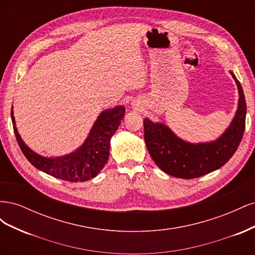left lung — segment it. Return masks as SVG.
Wrapping results in <instances>:
<instances>
[{"mask_svg":"<svg viewBox=\"0 0 255 255\" xmlns=\"http://www.w3.org/2000/svg\"><path fill=\"white\" fill-rule=\"evenodd\" d=\"M238 88V106L230 127L211 142L190 143L177 137L166 125L143 119L144 141L152 159L164 172L180 179H195L217 170L233 156L245 132L247 105L244 90L233 72Z\"/></svg>","mask_w":255,"mask_h":255,"instance_id":"obj_1","label":"left lung"}]
</instances>
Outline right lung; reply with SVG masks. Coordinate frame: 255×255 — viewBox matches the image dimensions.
Wrapping results in <instances>:
<instances>
[{
  "label": "right lung",
  "instance_id": "1",
  "mask_svg": "<svg viewBox=\"0 0 255 255\" xmlns=\"http://www.w3.org/2000/svg\"><path fill=\"white\" fill-rule=\"evenodd\" d=\"M125 114L126 109L122 105L102 112L80 148L58 157H44L30 150L18 133L12 111L11 121L20 149L34 167L60 180L85 182L97 176L109 160L111 138L119 128Z\"/></svg>",
  "mask_w": 255,
  "mask_h": 255
}]
</instances>
